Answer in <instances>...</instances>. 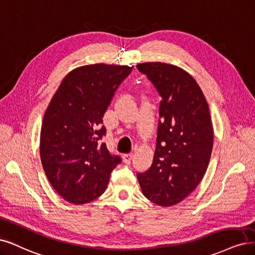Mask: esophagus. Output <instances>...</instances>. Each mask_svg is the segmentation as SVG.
<instances>
[{
	"mask_svg": "<svg viewBox=\"0 0 255 255\" xmlns=\"http://www.w3.org/2000/svg\"><path fill=\"white\" fill-rule=\"evenodd\" d=\"M133 158V153H125L123 154V161L125 163H130Z\"/></svg>",
	"mask_w": 255,
	"mask_h": 255,
	"instance_id": "1",
	"label": "esophagus"
}]
</instances>
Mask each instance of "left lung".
Here are the masks:
<instances>
[{
  "instance_id": "left-lung-1",
  "label": "left lung",
  "mask_w": 255,
  "mask_h": 255,
  "mask_svg": "<svg viewBox=\"0 0 255 255\" xmlns=\"http://www.w3.org/2000/svg\"><path fill=\"white\" fill-rule=\"evenodd\" d=\"M136 68L162 97L153 161L137 180L147 199L171 207L195 190L208 168L213 148L209 105L183 69L162 62L138 63Z\"/></svg>"
}]
</instances>
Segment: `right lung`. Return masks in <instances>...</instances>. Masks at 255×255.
<instances>
[{
  "mask_svg": "<svg viewBox=\"0 0 255 255\" xmlns=\"http://www.w3.org/2000/svg\"><path fill=\"white\" fill-rule=\"evenodd\" d=\"M132 67L95 63L71 71L44 113L40 157L48 181L73 204L88 203L108 185L121 163L101 138L103 117L118 87Z\"/></svg>",
  "mask_w": 255,
  "mask_h": 255,
  "instance_id": "right-lung-1",
  "label": "right lung"
}]
</instances>
